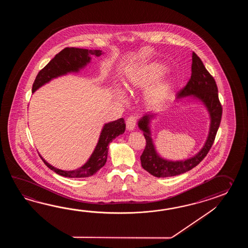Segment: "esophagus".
I'll return each mask as SVG.
<instances>
[{
    "instance_id": "34e87169",
    "label": "esophagus",
    "mask_w": 248,
    "mask_h": 248,
    "mask_svg": "<svg viewBox=\"0 0 248 248\" xmlns=\"http://www.w3.org/2000/svg\"><path fill=\"white\" fill-rule=\"evenodd\" d=\"M137 124V118L135 116H129L126 119V129H128L129 131L134 130L136 127Z\"/></svg>"
}]
</instances>
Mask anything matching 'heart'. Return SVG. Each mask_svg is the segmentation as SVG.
Instances as JSON below:
<instances>
[{
    "label": "heart",
    "instance_id": "b5f03b06",
    "mask_svg": "<svg viewBox=\"0 0 248 248\" xmlns=\"http://www.w3.org/2000/svg\"><path fill=\"white\" fill-rule=\"evenodd\" d=\"M161 67L155 63L142 64L134 70L126 77V86L128 91L142 90L158 78ZM170 85L167 82H159L148 87L145 91V99L149 105L155 106L163 102L169 94Z\"/></svg>",
    "mask_w": 248,
    "mask_h": 248
}]
</instances>
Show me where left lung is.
<instances>
[{
	"label": "left lung",
	"mask_w": 248,
	"mask_h": 248,
	"mask_svg": "<svg viewBox=\"0 0 248 248\" xmlns=\"http://www.w3.org/2000/svg\"><path fill=\"white\" fill-rule=\"evenodd\" d=\"M188 95H193L204 103L210 114L211 124L208 137L201 152L192 158L171 161L159 157L156 153L151 137L150 120L155 114H145L138 122L139 128L143 132L146 140V145L141 155L142 169L156 177H170L184 174L201 163L209 152L216 139V133L221 123L222 107L218 96V89L214 77L206 70L201 58L196 53H192L191 76L184 89L180 90L176 98H182Z\"/></svg>",
	"instance_id": "8db88e82"
}]
</instances>
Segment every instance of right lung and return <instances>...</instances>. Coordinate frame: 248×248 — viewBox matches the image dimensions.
<instances>
[{"label": "right lung", "instance_id": "1", "mask_svg": "<svg viewBox=\"0 0 248 248\" xmlns=\"http://www.w3.org/2000/svg\"><path fill=\"white\" fill-rule=\"evenodd\" d=\"M102 54V51L97 49L89 50L85 48L74 47L63 48V50L57 54L54 58L48 62L44 68H42L38 73L35 80L32 84V93L35 90H37L40 87H42V85L47 83L54 78L72 72H78L79 69L83 68L87 63H90V55H95L96 57H99ZM125 129L126 124L123 118L106 124L102 129L98 142L92 155L90 156V159L81 168L76 170L63 171L61 169H56L46 162V160H44L42 157L41 158L48 169L64 177H90L105 166L108 155V144L118 136L123 134L125 132Z\"/></svg>", "mask_w": 248, "mask_h": 248}]
</instances>
